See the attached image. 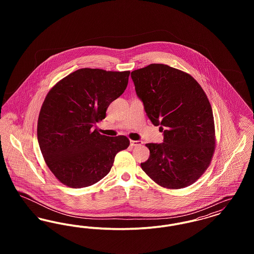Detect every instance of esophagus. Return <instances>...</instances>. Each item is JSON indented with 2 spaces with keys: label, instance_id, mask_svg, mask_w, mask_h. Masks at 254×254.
<instances>
[{
  "label": "esophagus",
  "instance_id": "esophagus-1",
  "mask_svg": "<svg viewBox=\"0 0 254 254\" xmlns=\"http://www.w3.org/2000/svg\"><path fill=\"white\" fill-rule=\"evenodd\" d=\"M142 144H143L142 141H133V140H130V145H132V146H138V145H141Z\"/></svg>",
  "mask_w": 254,
  "mask_h": 254
}]
</instances>
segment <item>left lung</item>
<instances>
[{
	"mask_svg": "<svg viewBox=\"0 0 254 254\" xmlns=\"http://www.w3.org/2000/svg\"><path fill=\"white\" fill-rule=\"evenodd\" d=\"M131 78L147 117L164 131V143L145 145L150 155L142 169L169 190L192 185L215 149L213 113L205 91L189 73L163 64L136 69Z\"/></svg>",
	"mask_w": 254,
	"mask_h": 254,
	"instance_id": "left-lung-1",
	"label": "left lung"
}]
</instances>
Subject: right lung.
Wrapping results in <instances>:
<instances>
[{"label":"right lung","mask_w":254,"mask_h":254,"mask_svg":"<svg viewBox=\"0 0 254 254\" xmlns=\"http://www.w3.org/2000/svg\"><path fill=\"white\" fill-rule=\"evenodd\" d=\"M129 73L81 68L49 90L37 136L46 164L62 184L73 189L96 184L110 171L116 154L128 147L127 137L105 136L93 126L124 93Z\"/></svg>","instance_id":"add662e5"}]
</instances>
